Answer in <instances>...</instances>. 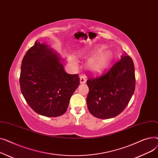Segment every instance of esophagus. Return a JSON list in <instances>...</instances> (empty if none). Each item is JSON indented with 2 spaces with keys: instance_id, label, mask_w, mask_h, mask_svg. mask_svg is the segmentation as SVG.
Masks as SVG:
<instances>
[{
  "instance_id": "obj_1",
  "label": "esophagus",
  "mask_w": 158,
  "mask_h": 158,
  "mask_svg": "<svg viewBox=\"0 0 158 158\" xmlns=\"http://www.w3.org/2000/svg\"><path fill=\"white\" fill-rule=\"evenodd\" d=\"M80 83H85L86 82V78L83 76L80 77Z\"/></svg>"
}]
</instances>
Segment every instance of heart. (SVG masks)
Masks as SVG:
<instances>
[{
  "label": "heart",
  "mask_w": 158,
  "mask_h": 158,
  "mask_svg": "<svg viewBox=\"0 0 158 158\" xmlns=\"http://www.w3.org/2000/svg\"><path fill=\"white\" fill-rule=\"evenodd\" d=\"M104 48V46H101L98 49L99 52L91 57L87 61V67L92 73L96 74L102 73L108 66L112 60L113 57L112 51L110 50H103ZM72 62L77 65L74 59H72Z\"/></svg>",
  "instance_id": "b5f03b06"
}]
</instances>
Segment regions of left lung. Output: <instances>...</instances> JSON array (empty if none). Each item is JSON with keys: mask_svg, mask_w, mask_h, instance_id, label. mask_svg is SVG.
<instances>
[{"mask_svg": "<svg viewBox=\"0 0 158 158\" xmlns=\"http://www.w3.org/2000/svg\"><path fill=\"white\" fill-rule=\"evenodd\" d=\"M87 98L90 113L101 119L113 118L121 113L135 89V68L132 59L124 54L110 69L99 77L87 81Z\"/></svg>", "mask_w": 158, "mask_h": 158, "instance_id": "obj_1", "label": "left lung"}]
</instances>
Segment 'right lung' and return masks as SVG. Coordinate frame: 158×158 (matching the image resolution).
Here are the masks:
<instances>
[{"instance_id": "right-lung-1", "label": "right lung", "mask_w": 158, "mask_h": 158, "mask_svg": "<svg viewBox=\"0 0 158 158\" xmlns=\"http://www.w3.org/2000/svg\"><path fill=\"white\" fill-rule=\"evenodd\" d=\"M62 61L50 46L38 40L25 55L20 77L21 92L37 114L56 117L66 112L80 79L77 74L65 71Z\"/></svg>"}]
</instances>
